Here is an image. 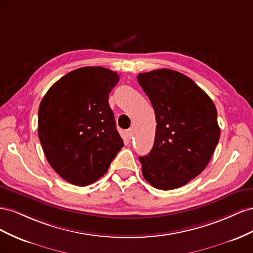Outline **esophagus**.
Here are the masks:
<instances>
[{
    "mask_svg": "<svg viewBox=\"0 0 253 253\" xmlns=\"http://www.w3.org/2000/svg\"><path fill=\"white\" fill-rule=\"evenodd\" d=\"M125 135H126V138L128 139V140H130L132 136H133V131H132V129L130 128V129H127V130L125 131Z\"/></svg>",
    "mask_w": 253,
    "mask_h": 253,
    "instance_id": "34e87169",
    "label": "esophagus"
}]
</instances>
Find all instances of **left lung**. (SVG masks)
Wrapping results in <instances>:
<instances>
[{"label": "left lung", "mask_w": 253, "mask_h": 253, "mask_svg": "<svg viewBox=\"0 0 253 253\" xmlns=\"http://www.w3.org/2000/svg\"><path fill=\"white\" fill-rule=\"evenodd\" d=\"M156 114L153 149L140 157L146 181L159 190L189 183L208 165L220 129L213 100L191 78L169 69L138 75Z\"/></svg>", "instance_id": "8db88e82"}]
</instances>
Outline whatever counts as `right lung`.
<instances>
[{"instance_id": "1", "label": "right lung", "mask_w": 253, "mask_h": 253, "mask_svg": "<svg viewBox=\"0 0 253 253\" xmlns=\"http://www.w3.org/2000/svg\"><path fill=\"white\" fill-rule=\"evenodd\" d=\"M119 81L111 70L79 68L56 82L41 100V146L50 167L72 184L95 182L124 146L108 102Z\"/></svg>"}]
</instances>
